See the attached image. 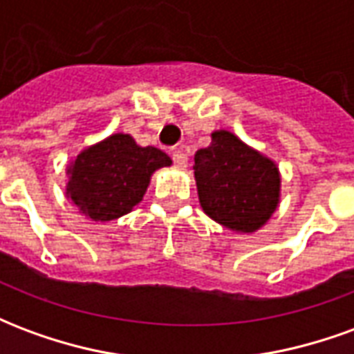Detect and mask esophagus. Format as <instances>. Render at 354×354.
I'll return each instance as SVG.
<instances>
[{"label":"esophagus","mask_w":354,"mask_h":354,"mask_svg":"<svg viewBox=\"0 0 354 354\" xmlns=\"http://www.w3.org/2000/svg\"><path fill=\"white\" fill-rule=\"evenodd\" d=\"M172 162H174L176 169H185V167H187V155H185L182 149H178V151L172 153Z\"/></svg>","instance_id":"obj_1"}]
</instances>
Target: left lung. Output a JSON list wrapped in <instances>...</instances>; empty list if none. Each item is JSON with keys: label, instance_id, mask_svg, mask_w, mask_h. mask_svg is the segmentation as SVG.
Listing matches in <instances>:
<instances>
[{"label": "left lung", "instance_id": "left-lung-1", "mask_svg": "<svg viewBox=\"0 0 354 354\" xmlns=\"http://www.w3.org/2000/svg\"><path fill=\"white\" fill-rule=\"evenodd\" d=\"M193 170L205 214L227 230H260L279 205L277 165L231 132H212L210 146L195 153Z\"/></svg>", "mask_w": 354, "mask_h": 354}]
</instances>
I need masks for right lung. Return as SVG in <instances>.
Instances as JSON below:
<instances>
[{"label": "right lung", "instance_id": "1", "mask_svg": "<svg viewBox=\"0 0 354 354\" xmlns=\"http://www.w3.org/2000/svg\"><path fill=\"white\" fill-rule=\"evenodd\" d=\"M170 157L153 146H138L131 134H111L83 149L70 165L66 193L94 222L121 218L136 207L157 169L170 167Z\"/></svg>", "mask_w": 354, "mask_h": 354}]
</instances>
